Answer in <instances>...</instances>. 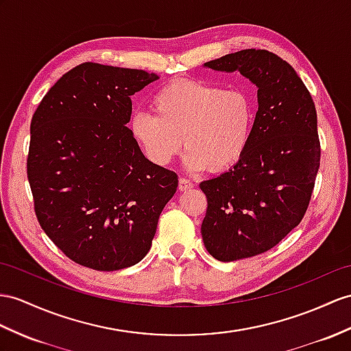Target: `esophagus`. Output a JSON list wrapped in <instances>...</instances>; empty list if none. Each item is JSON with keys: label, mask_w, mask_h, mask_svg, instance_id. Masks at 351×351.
<instances>
[{"label": "esophagus", "mask_w": 351, "mask_h": 351, "mask_svg": "<svg viewBox=\"0 0 351 351\" xmlns=\"http://www.w3.org/2000/svg\"><path fill=\"white\" fill-rule=\"evenodd\" d=\"M192 187H193V183L191 180H187V178H180V180H178V191L180 192L192 189Z\"/></svg>", "instance_id": "obj_1"}]
</instances>
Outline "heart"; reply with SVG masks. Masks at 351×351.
Here are the masks:
<instances>
[{"mask_svg":"<svg viewBox=\"0 0 351 351\" xmlns=\"http://www.w3.org/2000/svg\"><path fill=\"white\" fill-rule=\"evenodd\" d=\"M153 113L138 111L130 131L146 158L168 165L183 144L191 171H225L240 160L250 141L254 108L240 89H223L210 82L180 79L152 97Z\"/></svg>","mask_w":351,"mask_h":351,"instance_id":"obj_1","label":"heart"}]
</instances>
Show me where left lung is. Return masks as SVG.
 <instances>
[{
  "mask_svg": "<svg viewBox=\"0 0 351 351\" xmlns=\"http://www.w3.org/2000/svg\"><path fill=\"white\" fill-rule=\"evenodd\" d=\"M204 66L240 71L258 86L243 158L199 184L208 204L201 225L205 249L232 262L271 250L301 223L320 167L317 113L292 65L268 50H240Z\"/></svg>",
  "mask_w": 351,
  "mask_h": 351,
  "instance_id": "obj_1",
  "label": "left lung"
}]
</instances>
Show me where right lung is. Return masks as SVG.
<instances>
[{
	"instance_id": "1",
	"label": "right lung",
	"mask_w": 351,
	"mask_h": 351,
	"mask_svg": "<svg viewBox=\"0 0 351 351\" xmlns=\"http://www.w3.org/2000/svg\"><path fill=\"white\" fill-rule=\"evenodd\" d=\"M155 80V73L84 62L49 89L32 116L34 210L46 235L82 267L138 263L177 191V174L144 156L126 126L131 95Z\"/></svg>"
}]
</instances>
